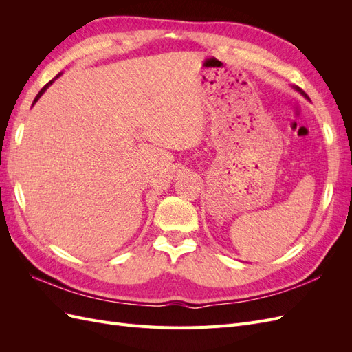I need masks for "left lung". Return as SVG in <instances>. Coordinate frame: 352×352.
<instances>
[{"instance_id": "8db88e82", "label": "left lung", "mask_w": 352, "mask_h": 352, "mask_svg": "<svg viewBox=\"0 0 352 352\" xmlns=\"http://www.w3.org/2000/svg\"><path fill=\"white\" fill-rule=\"evenodd\" d=\"M294 88H295V89H296V91H298V92H301V94H302V95H305V92H304V91H302V89H301V88H298V87H294Z\"/></svg>"}]
</instances>
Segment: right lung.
<instances>
[{
  "mask_svg": "<svg viewBox=\"0 0 352 352\" xmlns=\"http://www.w3.org/2000/svg\"><path fill=\"white\" fill-rule=\"evenodd\" d=\"M58 76H60V73H58V74H57V76H56V78H54V79H51V80H50V82H48V83H47V85H45V87H44V88H42V89H41V91H39V92H38V95H36V97H35V100H34V104H35V102H36V101H38V100H39V98H41V95H42V94H44V92H45V91H47V88H48V87H50V85H52V82H54V80H56V79H57V78H58Z\"/></svg>",
  "mask_w": 352,
  "mask_h": 352,
  "instance_id": "obj_1",
  "label": "right lung"
}]
</instances>
